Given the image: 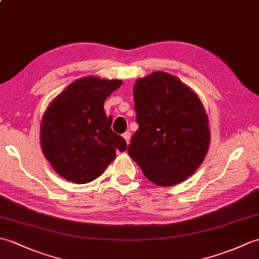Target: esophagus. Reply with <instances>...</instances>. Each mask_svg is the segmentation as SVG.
Segmentation results:
<instances>
[{"instance_id": "obj_1", "label": "esophagus", "mask_w": 259, "mask_h": 259, "mask_svg": "<svg viewBox=\"0 0 259 259\" xmlns=\"http://www.w3.org/2000/svg\"><path fill=\"white\" fill-rule=\"evenodd\" d=\"M122 137L124 138V140H125V142L126 144H130V137H131V135H130V133L129 131H126V133H124L123 135H122Z\"/></svg>"}]
</instances>
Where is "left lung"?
Returning <instances> with one entry per match:
<instances>
[{
	"label": "left lung",
	"instance_id": "1",
	"mask_svg": "<svg viewBox=\"0 0 259 259\" xmlns=\"http://www.w3.org/2000/svg\"><path fill=\"white\" fill-rule=\"evenodd\" d=\"M134 99L139 128L131 138L129 156L151 183H183L199 168L210 144L199 97L177 76L156 71L136 81Z\"/></svg>",
	"mask_w": 259,
	"mask_h": 259
}]
</instances>
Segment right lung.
I'll return each instance as SVG.
<instances>
[{"instance_id": "right-lung-1", "label": "right lung", "mask_w": 259, "mask_h": 259, "mask_svg": "<svg viewBox=\"0 0 259 259\" xmlns=\"http://www.w3.org/2000/svg\"><path fill=\"white\" fill-rule=\"evenodd\" d=\"M121 80L84 76L73 81L49 104L40 126L41 148L59 176L88 184L104 172L125 151L126 142L111 130V115L103 103Z\"/></svg>"}]
</instances>
